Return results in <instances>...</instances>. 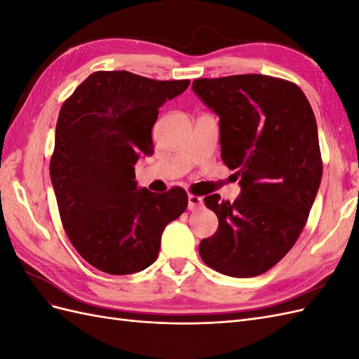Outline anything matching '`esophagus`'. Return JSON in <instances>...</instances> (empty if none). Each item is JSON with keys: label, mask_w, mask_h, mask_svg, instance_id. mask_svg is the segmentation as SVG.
Here are the masks:
<instances>
[{"label": "esophagus", "mask_w": 359, "mask_h": 359, "mask_svg": "<svg viewBox=\"0 0 359 359\" xmlns=\"http://www.w3.org/2000/svg\"><path fill=\"white\" fill-rule=\"evenodd\" d=\"M203 205V198L202 196H196V194H189V210L194 211L201 208Z\"/></svg>", "instance_id": "obj_1"}]
</instances>
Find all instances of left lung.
I'll return each mask as SVG.
<instances>
[{"label":"left lung","instance_id":"obj_1","mask_svg":"<svg viewBox=\"0 0 359 359\" xmlns=\"http://www.w3.org/2000/svg\"><path fill=\"white\" fill-rule=\"evenodd\" d=\"M193 91L220 116L222 158L241 178L232 203L205 196L219 229L201 241L199 255L224 276H260L297 243L318 194L316 118L297 83L266 74L196 79Z\"/></svg>","mask_w":359,"mask_h":359}]
</instances>
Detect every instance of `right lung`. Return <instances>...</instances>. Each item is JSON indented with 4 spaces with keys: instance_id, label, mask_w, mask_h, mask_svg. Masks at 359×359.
Wrapping results in <instances>:
<instances>
[{
    "instance_id": "add662e5",
    "label": "right lung",
    "mask_w": 359,
    "mask_h": 359,
    "mask_svg": "<svg viewBox=\"0 0 359 359\" xmlns=\"http://www.w3.org/2000/svg\"><path fill=\"white\" fill-rule=\"evenodd\" d=\"M189 85L100 70L61 106L49 165L61 223L78 253L103 273L149 266L166 224L187 208L181 187L163 194L137 190L135 165L154 153L158 107Z\"/></svg>"
}]
</instances>
